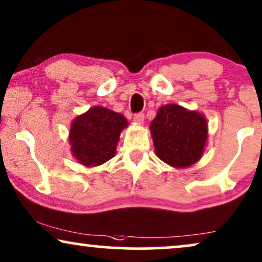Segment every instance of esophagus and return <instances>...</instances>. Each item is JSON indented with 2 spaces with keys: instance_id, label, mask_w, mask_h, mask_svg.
<instances>
[{
  "instance_id": "obj_1",
  "label": "esophagus",
  "mask_w": 262,
  "mask_h": 262,
  "mask_svg": "<svg viewBox=\"0 0 262 262\" xmlns=\"http://www.w3.org/2000/svg\"><path fill=\"white\" fill-rule=\"evenodd\" d=\"M133 120H134V122H137V123L142 124V123H144V121H145V115L142 114V113L135 114L134 117H133Z\"/></svg>"
}]
</instances>
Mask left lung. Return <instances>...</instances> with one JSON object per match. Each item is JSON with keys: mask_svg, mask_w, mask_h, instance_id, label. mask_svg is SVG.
<instances>
[{"mask_svg": "<svg viewBox=\"0 0 262 262\" xmlns=\"http://www.w3.org/2000/svg\"><path fill=\"white\" fill-rule=\"evenodd\" d=\"M149 128L163 162L186 167L201 158L207 140V122L201 114L169 104L160 107Z\"/></svg>", "mask_w": 262, "mask_h": 262, "instance_id": "obj_1", "label": "left lung"}]
</instances>
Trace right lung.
I'll list each match as a JSON object with an SVG mask.
<instances>
[{"label": "right lung", "mask_w": 262, "mask_h": 262, "mask_svg": "<svg viewBox=\"0 0 262 262\" xmlns=\"http://www.w3.org/2000/svg\"><path fill=\"white\" fill-rule=\"evenodd\" d=\"M127 125L121 114L102 106L92 107L73 121L69 134L73 155L85 166L107 162L116 153L121 130Z\"/></svg>", "instance_id": "obj_1"}]
</instances>
